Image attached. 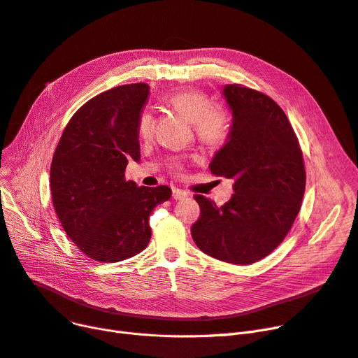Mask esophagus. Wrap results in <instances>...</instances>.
<instances>
[{"mask_svg": "<svg viewBox=\"0 0 358 358\" xmlns=\"http://www.w3.org/2000/svg\"><path fill=\"white\" fill-rule=\"evenodd\" d=\"M187 197H189V193H185L184 190H180V189L173 190V199L174 200H184Z\"/></svg>", "mask_w": 358, "mask_h": 358, "instance_id": "1", "label": "esophagus"}]
</instances>
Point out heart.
I'll return each instance as SVG.
<instances>
[{"instance_id": "obj_1", "label": "heart", "mask_w": 358, "mask_h": 358, "mask_svg": "<svg viewBox=\"0 0 358 358\" xmlns=\"http://www.w3.org/2000/svg\"><path fill=\"white\" fill-rule=\"evenodd\" d=\"M165 103L174 107L194 127L197 141L206 146L216 148L224 142L229 134V120L220 107L212 106L210 99L199 90H182L168 94ZM154 127V117L149 111H142L138 119V134L148 138ZM168 168L174 174L182 173V159L174 157L168 161Z\"/></svg>"}]
</instances>
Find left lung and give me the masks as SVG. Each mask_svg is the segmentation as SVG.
Listing matches in <instances>:
<instances>
[{"instance_id":"obj_1","label":"left lung","mask_w":358,"mask_h":358,"mask_svg":"<svg viewBox=\"0 0 358 358\" xmlns=\"http://www.w3.org/2000/svg\"><path fill=\"white\" fill-rule=\"evenodd\" d=\"M223 96L232 110V127L210 171L234 178L235 193L220 208L196 194L200 217L192 236L204 254L247 266L271 254L292 229L306 171L294 130L273 99L241 84L224 87Z\"/></svg>"}]
</instances>
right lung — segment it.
I'll return each instance as SVG.
<instances>
[{"mask_svg": "<svg viewBox=\"0 0 358 358\" xmlns=\"http://www.w3.org/2000/svg\"><path fill=\"white\" fill-rule=\"evenodd\" d=\"M145 83L107 90L68 122L50 165V193L69 239L88 258L117 262L142 252L149 216L171 197L166 185L127 181V162L141 159L138 119L148 101Z\"/></svg>", "mask_w": 358, "mask_h": 358, "instance_id": "obj_1", "label": "right lung"}]
</instances>
